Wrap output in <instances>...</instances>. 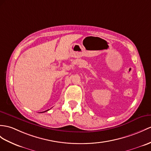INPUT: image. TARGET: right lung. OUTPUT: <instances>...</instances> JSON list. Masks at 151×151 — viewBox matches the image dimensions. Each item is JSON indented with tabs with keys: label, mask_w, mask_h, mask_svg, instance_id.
Returning a JSON list of instances; mask_svg holds the SVG:
<instances>
[{
	"label": "right lung",
	"mask_w": 151,
	"mask_h": 151,
	"mask_svg": "<svg viewBox=\"0 0 151 151\" xmlns=\"http://www.w3.org/2000/svg\"><path fill=\"white\" fill-rule=\"evenodd\" d=\"M49 109H47V110H46V111H43V112H41V113H43V112H45V111H49Z\"/></svg>",
	"instance_id": "obj_1"
}]
</instances>
